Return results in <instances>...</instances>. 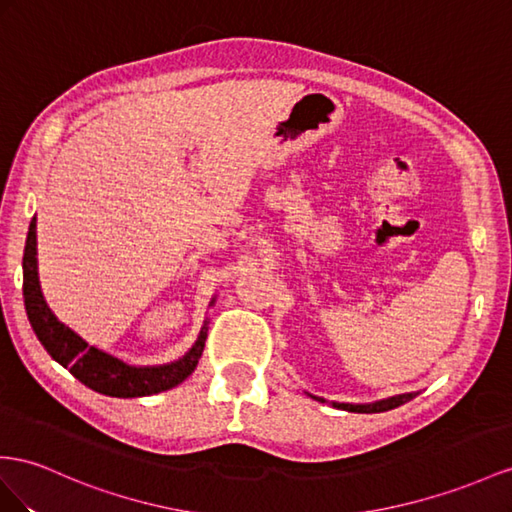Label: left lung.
I'll return each mask as SVG.
<instances>
[{
	"mask_svg": "<svg viewBox=\"0 0 512 512\" xmlns=\"http://www.w3.org/2000/svg\"><path fill=\"white\" fill-rule=\"evenodd\" d=\"M417 396V393H402V396H393L389 400H381V402H374V404H342V402H333L335 409H344V411H352V413H383L389 409H396V406L409 402ZM320 402H326L322 398H316Z\"/></svg>",
	"mask_w": 512,
	"mask_h": 512,
	"instance_id": "1",
	"label": "left lung"
}]
</instances>
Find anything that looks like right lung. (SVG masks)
Instances as JSON below:
<instances>
[{
	"mask_svg": "<svg viewBox=\"0 0 512 512\" xmlns=\"http://www.w3.org/2000/svg\"><path fill=\"white\" fill-rule=\"evenodd\" d=\"M23 300L38 342L77 381L103 396L140 398L173 389L194 372L205 348L207 322L186 357L168 365H157V368H136V365H127L95 346H88L80 335L64 326L45 303L36 270V216L30 222L23 251Z\"/></svg>",
	"mask_w": 512,
	"mask_h": 512,
	"instance_id": "add662e5",
	"label": "right lung"
}]
</instances>
